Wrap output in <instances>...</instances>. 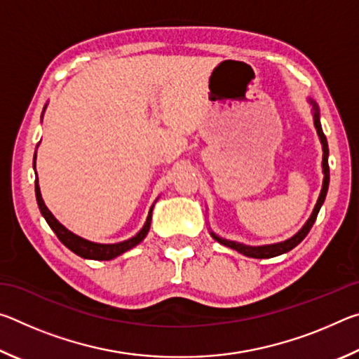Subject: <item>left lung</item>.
Returning a JSON list of instances; mask_svg holds the SVG:
<instances>
[{
    "instance_id": "1",
    "label": "left lung",
    "mask_w": 359,
    "mask_h": 359,
    "mask_svg": "<svg viewBox=\"0 0 359 359\" xmlns=\"http://www.w3.org/2000/svg\"><path fill=\"white\" fill-rule=\"evenodd\" d=\"M312 104L313 109V125L315 128H317V133L320 136V142L323 145V163H321V166H323V187H321V191H320V196H318V201L315 204L312 215L309 217V220L306 222V224L297 231V233L293 236V238H290L283 242H278V244H272V245H261V247H250V245H244V244H239V242H234V241H226V239H222L218 238L217 234L210 233L212 238H214L217 242H220L222 245H226L229 248H233V250L239 252L242 255H245V257H250V258H272V257H278V255L282 253H287L290 252L291 248H294L299 242L306 238L309 234V231L313 226L315 220H317V215L320 212V208L325 203V198H326V193H327V187H330V165H327V155H330V149H327V141H326V136L323 130H321V123H320V111H318V106L315 104V101L309 100Z\"/></svg>"
}]
</instances>
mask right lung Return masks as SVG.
Wrapping results in <instances>:
<instances>
[{
	"instance_id": "1",
	"label": "right lung",
	"mask_w": 359,
	"mask_h": 359,
	"mask_svg": "<svg viewBox=\"0 0 359 359\" xmlns=\"http://www.w3.org/2000/svg\"><path fill=\"white\" fill-rule=\"evenodd\" d=\"M33 166H36V154H34ZM34 191H36V201H38L39 210H41L42 217L46 218V222L48 223V226L52 228L53 233L57 234V238L62 241L71 252H74L76 255H79V257H82V258L98 259V261L112 259L115 257H118V255H121V253L128 252L130 248L136 247L139 242H142L145 239V236H147L149 229H150L151 210H154V205H151L150 210H149V217H147V220H145L142 229L139 231L135 238H131L128 241H123V242H118V244H96V242H90L87 239L79 238V236H76L74 233H71L69 229H66L63 224L52 215V212L47 209V205L44 204V201H42L38 177H36V180H34Z\"/></svg>"
}]
</instances>
